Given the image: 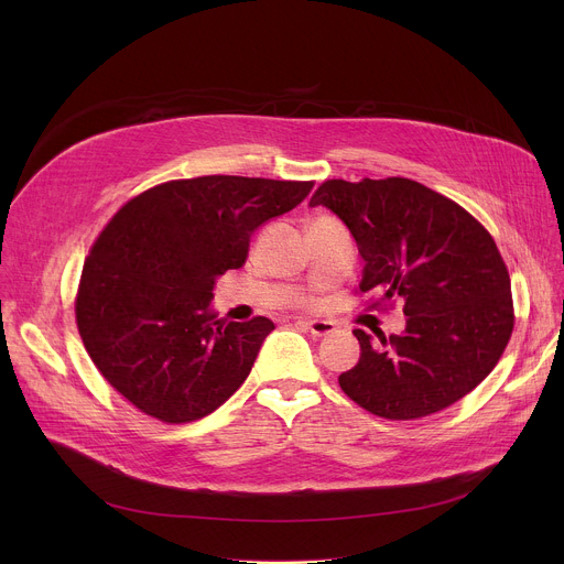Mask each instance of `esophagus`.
Masks as SVG:
<instances>
[{
    "instance_id": "1",
    "label": "esophagus",
    "mask_w": 564,
    "mask_h": 564,
    "mask_svg": "<svg viewBox=\"0 0 564 564\" xmlns=\"http://www.w3.org/2000/svg\"><path fill=\"white\" fill-rule=\"evenodd\" d=\"M299 326L310 330L314 337H326V335H333L337 330L335 321H328V318H301Z\"/></svg>"
}]
</instances>
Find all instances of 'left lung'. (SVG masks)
Listing matches in <instances>:
<instances>
[{
	"label": "left lung",
	"instance_id": "obj_1",
	"mask_svg": "<svg viewBox=\"0 0 564 564\" xmlns=\"http://www.w3.org/2000/svg\"><path fill=\"white\" fill-rule=\"evenodd\" d=\"M350 229L361 292L404 301L401 335L355 330L361 355L341 390L386 420H417L468 394L502 357L513 330L511 281L496 240L451 198L409 178L326 181L310 207Z\"/></svg>",
	"mask_w": 564,
	"mask_h": 564
}]
</instances>
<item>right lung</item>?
Listing matches in <instances>:
<instances>
[{
  "label": "right lung",
  "instance_id": "right-lung-1",
  "mask_svg": "<svg viewBox=\"0 0 564 564\" xmlns=\"http://www.w3.org/2000/svg\"><path fill=\"white\" fill-rule=\"evenodd\" d=\"M314 183L246 176L172 181L131 198L102 229L79 279V337L102 377L142 413L185 424L240 388L274 324L223 321L212 305L252 234Z\"/></svg>",
  "mask_w": 564,
  "mask_h": 564
}]
</instances>
